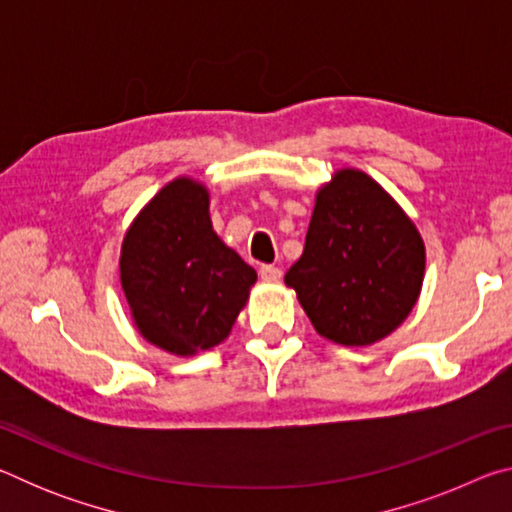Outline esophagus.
<instances>
[{
    "mask_svg": "<svg viewBox=\"0 0 512 512\" xmlns=\"http://www.w3.org/2000/svg\"><path fill=\"white\" fill-rule=\"evenodd\" d=\"M259 275H262V280H266V282H275V280H280V277H282V271L277 266L266 264V266L259 268Z\"/></svg>",
    "mask_w": 512,
    "mask_h": 512,
    "instance_id": "34e87169",
    "label": "esophagus"
}]
</instances>
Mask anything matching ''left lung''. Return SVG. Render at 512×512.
<instances>
[{
  "label": "left lung",
  "instance_id": "1",
  "mask_svg": "<svg viewBox=\"0 0 512 512\" xmlns=\"http://www.w3.org/2000/svg\"><path fill=\"white\" fill-rule=\"evenodd\" d=\"M424 264L409 214L368 173L345 167L316 192L305 250L284 282L320 336L363 348L409 318Z\"/></svg>",
  "mask_w": 512,
  "mask_h": 512
}]
</instances>
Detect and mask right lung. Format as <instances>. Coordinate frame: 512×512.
Instances as JSON below:
<instances>
[{
  "label": "right lung",
  "instance_id": "right-lung-1",
  "mask_svg": "<svg viewBox=\"0 0 512 512\" xmlns=\"http://www.w3.org/2000/svg\"><path fill=\"white\" fill-rule=\"evenodd\" d=\"M119 271L137 332L176 357L228 339L257 282L214 232L207 187L189 176L164 185L128 225Z\"/></svg>",
  "mask_w": 512,
  "mask_h": 512
}]
</instances>
